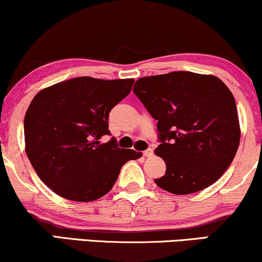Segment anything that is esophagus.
<instances>
[{
    "instance_id": "obj_1",
    "label": "esophagus",
    "mask_w": 262,
    "mask_h": 262,
    "mask_svg": "<svg viewBox=\"0 0 262 262\" xmlns=\"http://www.w3.org/2000/svg\"><path fill=\"white\" fill-rule=\"evenodd\" d=\"M142 155H144L145 157H151V156L154 155V150H152V148H147V150L142 152Z\"/></svg>"
}]
</instances>
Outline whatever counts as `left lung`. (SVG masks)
<instances>
[{
  "label": "left lung",
  "mask_w": 262,
  "mask_h": 262,
  "mask_svg": "<svg viewBox=\"0 0 262 262\" xmlns=\"http://www.w3.org/2000/svg\"><path fill=\"white\" fill-rule=\"evenodd\" d=\"M134 94L157 123L155 154L167 170L155 183L174 194L204 190L230 167L239 146L236 101L213 75L190 71L139 78Z\"/></svg>",
  "instance_id": "left-lung-1"
}]
</instances>
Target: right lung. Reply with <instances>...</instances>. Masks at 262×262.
<instances>
[{
  "label": "right lung",
  "mask_w": 262,
  "mask_h": 262,
  "mask_svg": "<svg viewBox=\"0 0 262 262\" xmlns=\"http://www.w3.org/2000/svg\"><path fill=\"white\" fill-rule=\"evenodd\" d=\"M133 78L76 77L42 89L25 114V151L38 178L62 198L92 202L114 187L139 152L120 148L108 114L130 93Z\"/></svg>",
  "instance_id": "right-lung-1"
}]
</instances>
